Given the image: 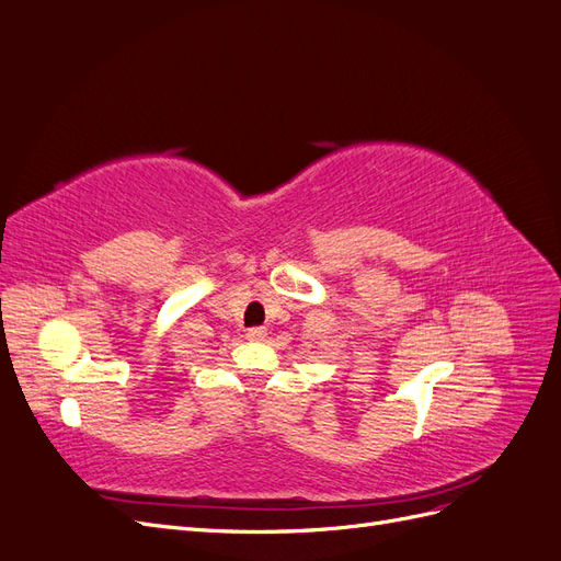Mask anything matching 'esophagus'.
Returning <instances> with one entry per match:
<instances>
[{"label":"esophagus","instance_id":"1","mask_svg":"<svg viewBox=\"0 0 561 561\" xmlns=\"http://www.w3.org/2000/svg\"><path fill=\"white\" fill-rule=\"evenodd\" d=\"M245 336L250 339V342H264V336H266V330H264V328H250Z\"/></svg>","mask_w":561,"mask_h":561}]
</instances>
